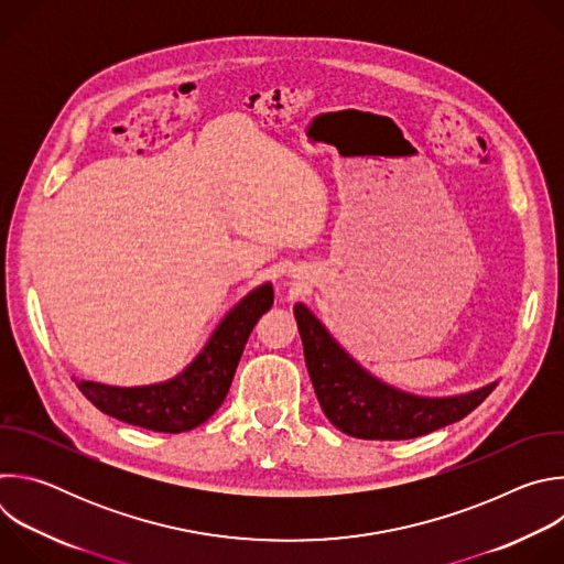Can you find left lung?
Wrapping results in <instances>:
<instances>
[{"instance_id":"left-lung-1","label":"left lung","mask_w":564,"mask_h":564,"mask_svg":"<svg viewBox=\"0 0 564 564\" xmlns=\"http://www.w3.org/2000/svg\"><path fill=\"white\" fill-rule=\"evenodd\" d=\"M305 366L326 417L359 440H413L459 422L498 381L453 397H420L383 383L355 361L303 305H294Z\"/></svg>"}]
</instances>
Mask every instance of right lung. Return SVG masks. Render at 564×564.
Returning <instances> with one entry per match:
<instances>
[{"instance_id": "right-lung-1", "label": "right lung", "mask_w": 564, "mask_h": 564, "mask_svg": "<svg viewBox=\"0 0 564 564\" xmlns=\"http://www.w3.org/2000/svg\"><path fill=\"white\" fill-rule=\"evenodd\" d=\"M272 303V283L254 288L220 318L196 359L167 381L127 388L83 379L77 388L98 411L124 424L155 433L192 431L223 404L248 337Z\"/></svg>"}]
</instances>
